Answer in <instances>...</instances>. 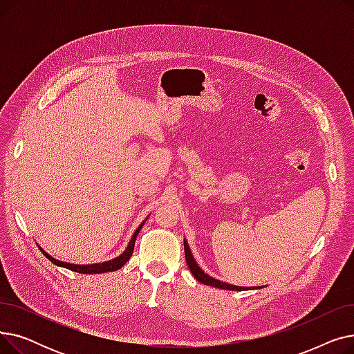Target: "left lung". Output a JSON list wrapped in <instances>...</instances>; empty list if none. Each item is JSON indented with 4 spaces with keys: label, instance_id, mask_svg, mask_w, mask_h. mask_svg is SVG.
<instances>
[{
    "label": "left lung",
    "instance_id": "obj_1",
    "mask_svg": "<svg viewBox=\"0 0 354 354\" xmlns=\"http://www.w3.org/2000/svg\"><path fill=\"white\" fill-rule=\"evenodd\" d=\"M183 245H185V258H187V264H188V267H189L192 275L196 278V280H198L199 283L205 284V286H211V287H216V288H222V290H232V291H245V290H248V287H236V286H231V284H227V283H222V281L215 280V278H212V277H209L208 274L203 272V271L198 267V264L195 263V259H194V257H192V254H191V250H189V247H188V244H187V241H185Z\"/></svg>",
    "mask_w": 354,
    "mask_h": 354
}]
</instances>
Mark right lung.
I'll return each instance as SVG.
<instances>
[{
	"label": "right lung",
	"instance_id": "right-lung-1",
	"mask_svg": "<svg viewBox=\"0 0 354 354\" xmlns=\"http://www.w3.org/2000/svg\"><path fill=\"white\" fill-rule=\"evenodd\" d=\"M143 224H145V222H143ZM143 224H142V225H143ZM142 225L136 230V232L133 234L132 239H130V243H129L126 251H124L120 257H118L116 259H111V261H107V263L91 264V266H76V264H68V263L59 261V259H55V258L50 257V255H48L47 252H44L43 250H41V251H43V254L50 259V261H51L53 264L64 267V268H68V270H71V271H74V272H80V274H102V272H109V271H116V270L122 268V267L129 261L130 257H132L133 248H135V241H136V236H138L139 231L142 230Z\"/></svg>",
	"mask_w": 354,
	"mask_h": 354
}]
</instances>
